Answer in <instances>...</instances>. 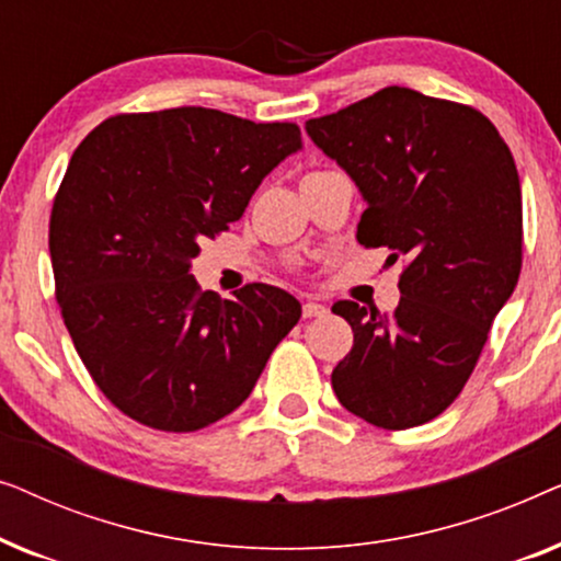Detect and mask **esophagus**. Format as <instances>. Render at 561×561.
Returning a JSON list of instances; mask_svg holds the SVG:
<instances>
[{
    "mask_svg": "<svg viewBox=\"0 0 561 561\" xmlns=\"http://www.w3.org/2000/svg\"><path fill=\"white\" fill-rule=\"evenodd\" d=\"M324 313H327V306H321L317 301L304 304V319H317V317H324Z\"/></svg>",
    "mask_w": 561,
    "mask_h": 561,
    "instance_id": "obj_1",
    "label": "esophagus"
}]
</instances>
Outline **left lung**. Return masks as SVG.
Instances as JSON below:
<instances>
[{
  "mask_svg": "<svg viewBox=\"0 0 561 561\" xmlns=\"http://www.w3.org/2000/svg\"><path fill=\"white\" fill-rule=\"evenodd\" d=\"M306 133L365 198L357 242L405 257L393 313L332 306L355 332L334 393L373 426L426 424L462 393L518 283L524 214L508 145L472 106L405 87L309 119Z\"/></svg>",
  "mask_w": 561,
  "mask_h": 561,
  "instance_id": "obj_1",
  "label": "left lung"
}]
</instances>
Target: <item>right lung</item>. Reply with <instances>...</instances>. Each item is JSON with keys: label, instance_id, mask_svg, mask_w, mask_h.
I'll use <instances>...</instances> for the list:
<instances>
[{"label": "right lung", "instance_id": "add662e5", "mask_svg": "<svg viewBox=\"0 0 561 561\" xmlns=\"http://www.w3.org/2000/svg\"><path fill=\"white\" fill-rule=\"evenodd\" d=\"M296 150L294 122L204 106L117 114L76 148L50 211L56 298L99 390L137 424L196 432L225 419L301 319L267 283L219 298L188 273L198 242L240 219Z\"/></svg>", "mask_w": 561, "mask_h": 561}]
</instances>
